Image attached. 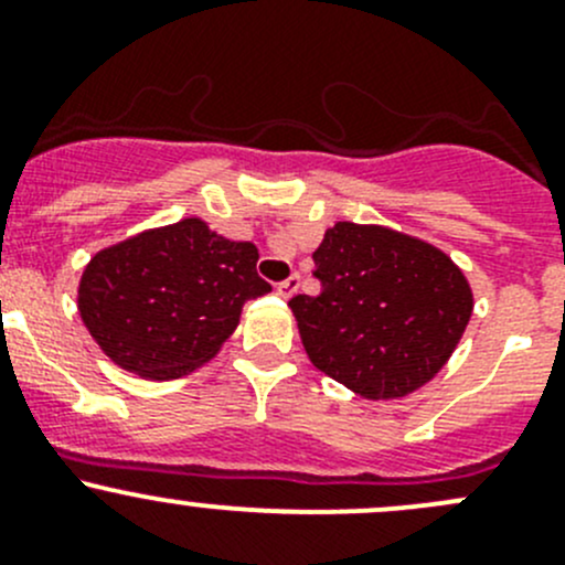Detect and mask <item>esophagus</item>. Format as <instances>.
<instances>
[{
    "label": "esophagus",
    "mask_w": 565,
    "mask_h": 565,
    "mask_svg": "<svg viewBox=\"0 0 565 565\" xmlns=\"http://www.w3.org/2000/svg\"><path fill=\"white\" fill-rule=\"evenodd\" d=\"M299 285H301V277L299 275H290L288 280H282L280 285H277V294H280L282 299H290V296H294L296 290H299Z\"/></svg>",
    "instance_id": "esophagus-1"
}]
</instances>
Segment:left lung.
I'll list each match as a JSON object with an SVG mask.
<instances>
[{
    "label": "left lung",
    "mask_w": 565,
    "mask_h": 565,
    "mask_svg": "<svg viewBox=\"0 0 565 565\" xmlns=\"http://www.w3.org/2000/svg\"><path fill=\"white\" fill-rule=\"evenodd\" d=\"M312 260L321 294L288 307L318 371L365 401H398L448 365L475 307L448 253L393 227L334 222Z\"/></svg>",
    "instance_id": "8db88e82"
}]
</instances>
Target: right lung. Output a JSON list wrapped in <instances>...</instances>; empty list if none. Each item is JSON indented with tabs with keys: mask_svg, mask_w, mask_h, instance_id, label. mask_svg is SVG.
<instances>
[{
	"mask_svg": "<svg viewBox=\"0 0 565 565\" xmlns=\"http://www.w3.org/2000/svg\"><path fill=\"white\" fill-rule=\"evenodd\" d=\"M258 258L255 244L189 216L98 249L82 271L76 307L117 367L153 382L186 376L220 354L242 307L271 290Z\"/></svg>",
	"mask_w": 565,
	"mask_h": 565,
	"instance_id": "right-lung-1",
	"label": "right lung"
}]
</instances>
